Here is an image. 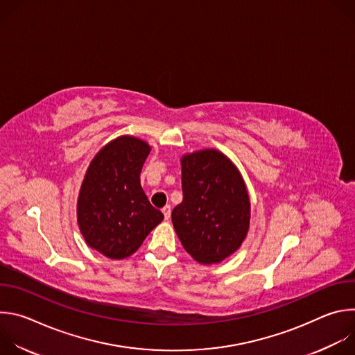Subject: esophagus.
Returning <instances> with one entry per match:
<instances>
[{
	"instance_id": "34e87169",
	"label": "esophagus",
	"mask_w": 355,
	"mask_h": 355,
	"mask_svg": "<svg viewBox=\"0 0 355 355\" xmlns=\"http://www.w3.org/2000/svg\"><path fill=\"white\" fill-rule=\"evenodd\" d=\"M162 211H163L164 219H166V220H168V219H170V215H171V207H170V205H166Z\"/></svg>"
}]
</instances>
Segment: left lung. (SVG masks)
<instances>
[{
  "label": "left lung",
  "instance_id": "1",
  "mask_svg": "<svg viewBox=\"0 0 355 355\" xmlns=\"http://www.w3.org/2000/svg\"><path fill=\"white\" fill-rule=\"evenodd\" d=\"M182 202L171 219L181 244L200 264H216L241 245L250 227V198L237 167L215 148L181 159Z\"/></svg>",
  "mask_w": 355,
  "mask_h": 355
}]
</instances>
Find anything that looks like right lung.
I'll return each instance as SVG.
<instances>
[{
  "mask_svg": "<svg viewBox=\"0 0 355 355\" xmlns=\"http://www.w3.org/2000/svg\"><path fill=\"white\" fill-rule=\"evenodd\" d=\"M150 150L137 137H116L98 151L85 173L77 202L78 226L85 243L108 259L132 256L164 219L140 185Z\"/></svg>",
  "mask_w": 355,
  "mask_h": 355,
  "instance_id": "add662e5",
  "label": "right lung"
}]
</instances>
